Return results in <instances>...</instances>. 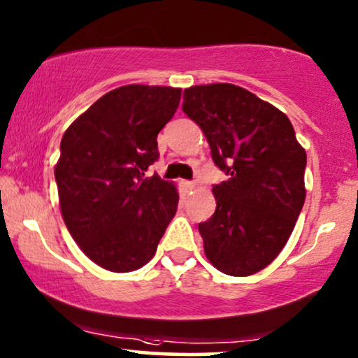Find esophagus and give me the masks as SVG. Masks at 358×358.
<instances>
[{
    "label": "esophagus",
    "instance_id": "34e87169",
    "mask_svg": "<svg viewBox=\"0 0 358 358\" xmlns=\"http://www.w3.org/2000/svg\"><path fill=\"white\" fill-rule=\"evenodd\" d=\"M182 184H184V187L189 190H192L194 187H196V182H194V180H182Z\"/></svg>",
    "mask_w": 358,
    "mask_h": 358
}]
</instances>
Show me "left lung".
<instances>
[{"label": "left lung", "instance_id": "obj_1", "mask_svg": "<svg viewBox=\"0 0 358 358\" xmlns=\"http://www.w3.org/2000/svg\"><path fill=\"white\" fill-rule=\"evenodd\" d=\"M182 110L229 176L212 189L213 215L199 224L208 262L230 276L258 273L280 255L303 210L304 148L282 111L231 83L185 88Z\"/></svg>", "mask_w": 358, "mask_h": 358}]
</instances>
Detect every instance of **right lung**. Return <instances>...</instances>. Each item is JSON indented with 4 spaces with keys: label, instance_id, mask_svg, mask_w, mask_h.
Returning <instances> with one entry per match:
<instances>
[{
    "label": "right lung",
    "instance_id": "obj_1",
    "mask_svg": "<svg viewBox=\"0 0 358 358\" xmlns=\"http://www.w3.org/2000/svg\"><path fill=\"white\" fill-rule=\"evenodd\" d=\"M180 88L124 85L82 113L60 141L55 182L64 222L92 262L115 273L141 268L178 210L173 182L146 171Z\"/></svg>",
    "mask_w": 358,
    "mask_h": 358
}]
</instances>
